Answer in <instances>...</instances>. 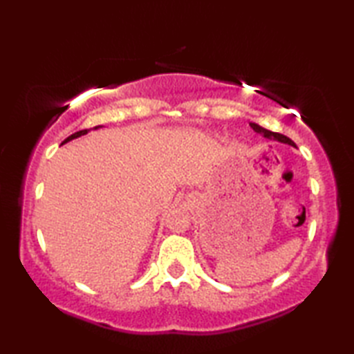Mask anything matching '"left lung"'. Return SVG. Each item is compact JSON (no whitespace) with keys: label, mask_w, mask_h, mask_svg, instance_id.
<instances>
[{"label":"left lung","mask_w":354,"mask_h":354,"mask_svg":"<svg viewBox=\"0 0 354 354\" xmlns=\"http://www.w3.org/2000/svg\"><path fill=\"white\" fill-rule=\"evenodd\" d=\"M250 126L252 127L254 132L261 133L263 137H266L269 140H277V141H280V142H286V145L295 146V142H293L290 138L286 137V135H281V133H278V132H272V131H268V129H265V127H261V126L255 124V123H250Z\"/></svg>","instance_id":"8db88e82"}]
</instances>
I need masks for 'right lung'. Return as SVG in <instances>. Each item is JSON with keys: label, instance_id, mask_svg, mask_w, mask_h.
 I'll return each mask as SVG.
<instances>
[{"label": "right lung", "instance_id": "add662e5", "mask_svg": "<svg viewBox=\"0 0 354 354\" xmlns=\"http://www.w3.org/2000/svg\"><path fill=\"white\" fill-rule=\"evenodd\" d=\"M97 127H100V126H95V127H94V129H97ZM88 131H89V129H84V131H79V132H76V133H73V135H70V137H68V138H66V140H64V142H66V141H70V140H73V138H77V137H80V135H85V133H88ZM64 142H62V145H64Z\"/></svg>", "mask_w": 354, "mask_h": 354}]
</instances>
